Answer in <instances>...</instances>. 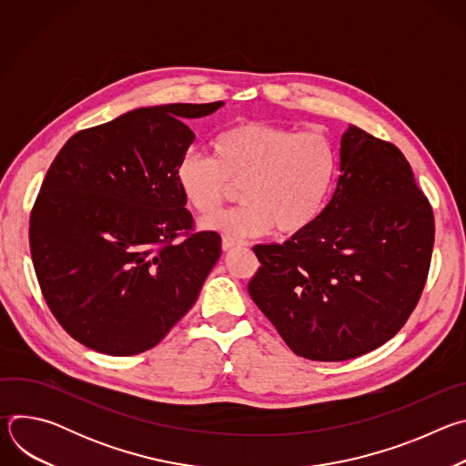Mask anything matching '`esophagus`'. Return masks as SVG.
Wrapping results in <instances>:
<instances>
[{"instance_id": "1", "label": "esophagus", "mask_w": 466, "mask_h": 466, "mask_svg": "<svg viewBox=\"0 0 466 466\" xmlns=\"http://www.w3.org/2000/svg\"><path fill=\"white\" fill-rule=\"evenodd\" d=\"M245 243L241 241V239H236V238H230V236H225L223 238V241H221V247H223V250H232V248H236V247H243Z\"/></svg>"}]
</instances>
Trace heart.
<instances>
[{
    "label": "heart",
    "instance_id": "1",
    "mask_svg": "<svg viewBox=\"0 0 466 466\" xmlns=\"http://www.w3.org/2000/svg\"><path fill=\"white\" fill-rule=\"evenodd\" d=\"M214 158L187 151L177 164L175 180L198 214L216 212L241 186L243 205L201 221L205 230L247 238L299 234L324 210L338 178V149L324 132L265 121L238 123L214 140Z\"/></svg>",
    "mask_w": 466,
    "mask_h": 466
}]
</instances>
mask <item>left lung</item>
Listing matches in <instances>:
<instances>
[{
    "instance_id": "1",
    "label": "left lung",
    "mask_w": 466,
    "mask_h": 466,
    "mask_svg": "<svg viewBox=\"0 0 466 466\" xmlns=\"http://www.w3.org/2000/svg\"><path fill=\"white\" fill-rule=\"evenodd\" d=\"M339 178L317 221L256 245L248 295L306 360L345 361L389 341L415 309L435 238L433 212L396 146L356 125L341 137Z\"/></svg>"
}]
</instances>
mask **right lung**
I'll use <instances>...</instances> for the list:
<instances>
[{
    "instance_id": "right-lung-1",
    "label": "right lung",
    "mask_w": 466,
    "mask_h": 466,
    "mask_svg": "<svg viewBox=\"0 0 466 466\" xmlns=\"http://www.w3.org/2000/svg\"><path fill=\"white\" fill-rule=\"evenodd\" d=\"M225 103L128 110L64 144L31 212L44 299L85 347L135 356L158 345L195 304L221 256L216 232L187 234L175 169L193 144L186 119Z\"/></svg>"
}]
</instances>
